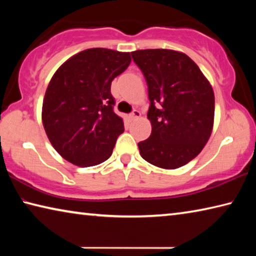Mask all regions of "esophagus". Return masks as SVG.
<instances>
[{"instance_id":"obj_1","label":"esophagus","mask_w":256,"mask_h":256,"mask_svg":"<svg viewBox=\"0 0 256 256\" xmlns=\"http://www.w3.org/2000/svg\"><path fill=\"white\" fill-rule=\"evenodd\" d=\"M141 116V114H140V112L138 110H134L131 114H130V118H131V120H136V118H138Z\"/></svg>"}]
</instances>
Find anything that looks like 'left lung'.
Masks as SVG:
<instances>
[{"label":"left lung","mask_w":256,"mask_h":256,"mask_svg":"<svg viewBox=\"0 0 256 256\" xmlns=\"http://www.w3.org/2000/svg\"><path fill=\"white\" fill-rule=\"evenodd\" d=\"M133 60L148 84L149 138L138 144L154 166L176 170L204 148L214 128V89L188 55L172 50H138Z\"/></svg>","instance_id":"8db88e82"}]
</instances>
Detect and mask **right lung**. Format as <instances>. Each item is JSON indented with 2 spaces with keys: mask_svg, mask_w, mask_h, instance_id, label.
Returning a JSON list of instances; mask_svg holds the SVG:
<instances>
[{
  "mask_svg": "<svg viewBox=\"0 0 256 256\" xmlns=\"http://www.w3.org/2000/svg\"><path fill=\"white\" fill-rule=\"evenodd\" d=\"M130 63L126 52L89 48L66 60L52 76L42 120L52 146L68 162L90 167L112 156L124 123L112 110L110 84Z\"/></svg>",
  "mask_w": 256,
  "mask_h": 256,
  "instance_id": "obj_1",
  "label": "right lung"
}]
</instances>
